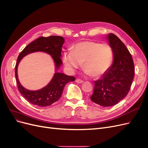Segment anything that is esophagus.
Wrapping results in <instances>:
<instances>
[{
	"label": "esophagus",
	"mask_w": 148,
	"mask_h": 148,
	"mask_svg": "<svg viewBox=\"0 0 148 148\" xmlns=\"http://www.w3.org/2000/svg\"><path fill=\"white\" fill-rule=\"evenodd\" d=\"M76 83H77L78 84H81L83 83V81L81 80V79H76Z\"/></svg>",
	"instance_id": "obj_1"
}]
</instances>
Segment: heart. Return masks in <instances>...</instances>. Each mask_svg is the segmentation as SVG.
Returning a JSON list of instances; mask_svg holds the SVG:
<instances>
[{
    "label": "heart",
    "mask_w": 148,
    "mask_h": 148,
    "mask_svg": "<svg viewBox=\"0 0 148 148\" xmlns=\"http://www.w3.org/2000/svg\"><path fill=\"white\" fill-rule=\"evenodd\" d=\"M113 58V50L110 45L93 41L76 43L72 51L65 52L63 61L70 72H74L83 64L85 73L94 78L100 77L110 68Z\"/></svg>",
    "instance_id": "b5f03b06"
}]
</instances>
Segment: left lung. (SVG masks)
<instances>
[{"label": "left lung", "instance_id": "1", "mask_svg": "<svg viewBox=\"0 0 148 148\" xmlns=\"http://www.w3.org/2000/svg\"><path fill=\"white\" fill-rule=\"evenodd\" d=\"M113 53V62L107 72L95 81L92 95L94 103L108 107L118 103L127 95L135 71L132 56L123 42L113 34L106 37Z\"/></svg>", "mask_w": 148, "mask_h": 148}]
</instances>
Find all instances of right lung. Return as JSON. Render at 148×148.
Instances as JSON below:
<instances>
[{"label": "right lung", "mask_w": 148, "mask_h": 148, "mask_svg": "<svg viewBox=\"0 0 148 148\" xmlns=\"http://www.w3.org/2000/svg\"><path fill=\"white\" fill-rule=\"evenodd\" d=\"M64 42V38L60 36L41 37L26 46L18 56L15 66V77L18 88L20 94L30 103L40 107L52 105L60 98L65 84L75 80L74 76L58 72L62 64L60 58ZM38 51L46 52L52 56L55 64V73L50 82L44 88L37 91H30L24 88L20 83L17 76V67L20 61L25 55Z\"/></svg>", "instance_id": "right-lung-1"}]
</instances>
